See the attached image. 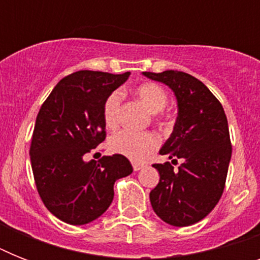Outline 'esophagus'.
<instances>
[{"label":"esophagus","mask_w":260,"mask_h":260,"mask_svg":"<svg viewBox=\"0 0 260 260\" xmlns=\"http://www.w3.org/2000/svg\"><path fill=\"white\" fill-rule=\"evenodd\" d=\"M132 166H134V170L135 171H139V170H142L143 167H144V165H142V163H136V162H135L134 165H132Z\"/></svg>","instance_id":"esophagus-1"}]
</instances>
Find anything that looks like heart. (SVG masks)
Listing matches in <instances>:
<instances>
[{
    "label": "heart",
    "instance_id": "obj_1",
    "mask_svg": "<svg viewBox=\"0 0 260 260\" xmlns=\"http://www.w3.org/2000/svg\"><path fill=\"white\" fill-rule=\"evenodd\" d=\"M135 95L151 113H159L166 108L167 93L156 83H143L135 89ZM121 108V94L114 91L106 98L104 105V120L108 128L117 126ZM159 146V138L152 132H135L122 129L109 140V148L134 162H144Z\"/></svg>",
    "mask_w": 260,
    "mask_h": 260
}]
</instances>
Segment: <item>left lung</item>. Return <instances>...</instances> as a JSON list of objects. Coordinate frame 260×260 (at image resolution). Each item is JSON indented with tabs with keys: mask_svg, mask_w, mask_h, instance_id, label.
Masks as SVG:
<instances>
[{
	"mask_svg": "<svg viewBox=\"0 0 260 260\" xmlns=\"http://www.w3.org/2000/svg\"><path fill=\"white\" fill-rule=\"evenodd\" d=\"M143 75L165 83L177 98V120L159 154L182 162L178 171L170 162L152 166L160 179L151 190V205L170 225H193L213 210L225 186L232 155L226 116L210 90L190 74L167 70Z\"/></svg>",
	"mask_w": 260,
	"mask_h": 260,
	"instance_id": "obj_1",
	"label": "left lung"
}]
</instances>
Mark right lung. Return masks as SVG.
I'll list each match as a JSON object with an SVG mask.
<instances>
[{"label":"right lung","instance_id":"1","mask_svg":"<svg viewBox=\"0 0 260 260\" xmlns=\"http://www.w3.org/2000/svg\"><path fill=\"white\" fill-rule=\"evenodd\" d=\"M131 73L82 70L63 78L39 110L30 143V165L42 201L71 225L94 221L113 201L114 182L134 169L120 154L85 160L105 140L104 105Z\"/></svg>","mask_w":260,"mask_h":260}]
</instances>
